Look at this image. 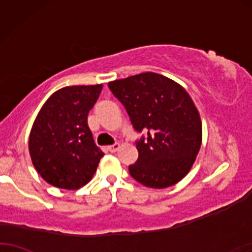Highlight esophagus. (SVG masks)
Wrapping results in <instances>:
<instances>
[{
  "mask_svg": "<svg viewBox=\"0 0 252 252\" xmlns=\"http://www.w3.org/2000/svg\"><path fill=\"white\" fill-rule=\"evenodd\" d=\"M119 149H120V144L119 143H115V144H113V145H109L108 147H107V150H108L109 152H112V153L116 152V151Z\"/></svg>",
  "mask_w": 252,
  "mask_h": 252,
  "instance_id": "34e87169",
  "label": "esophagus"
}]
</instances>
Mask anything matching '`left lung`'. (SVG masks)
<instances>
[{
	"label": "left lung",
	"instance_id": "8db88e82",
	"mask_svg": "<svg viewBox=\"0 0 252 252\" xmlns=\"http://www.w3.org/2000/svg\"><path fill=\"white\" fill-rule=\"evenodd\" d=\"M109 90L124 106L137 132L138 159L129 172L143 186L163 189L183 179L202 145L198 110L180 84L156 72L117 79Z\"/></svg>",
	"mask_w": 252,
	"mask_h": 252
}]
</instances>
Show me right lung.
<instances>
[{
    "instance_id": "1",
    "label": "right lung",
    "mask_w": 252,
    "mask_h": 252,
    "mask_svg": "<svg viewBox=\"0 0 252 252\" xmlns=\"http://www.w3.org/2000/svg\"><path fill=\"white\" fill-rule=\"evenodd\" d=\"M101 90L102 84L66 86L43 103L30 133L29 150L47 183L76 190L94 175L103 152L95 145L87 115Z\"/></svg>"
}]
</instances>
